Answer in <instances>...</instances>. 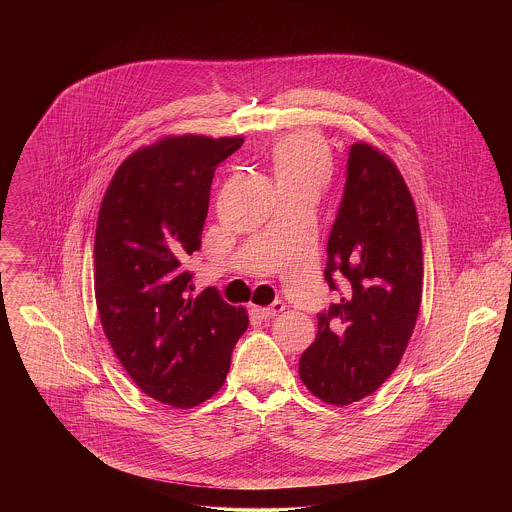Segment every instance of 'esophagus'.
I'll return each instance as SVG.
<instances>
[{"label":"esophagus","mask_w":512,"mask_h":512,"mask_svg":"<svg viewBox=\"0 0 512 512\" xmlns=\"http://www.w3.org/2000/svg\"><path fill=\"white\" fill-rule=\"evenodd\" d=\"M286 309V305H284V301H274L272 305H268V307H254V311L262 317V319H270V317H276L278 313H282Z\"/></svg>","instance_id":"34e87169"}]
</instances>
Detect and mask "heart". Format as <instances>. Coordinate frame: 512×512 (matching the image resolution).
Here are the masks:
<instances>
[{
  "mask_svg": "<svg viewBox=\"0 0 512 512\" xmlns=\"http://www.w3.org/2000/svg\"><path fill=\"white\" fill-rule=\"evenodd\" d=\"M278 187H309L317 193L333 173L331 149L313 132H295L280 138L270 149Z\"/></svg>",
  "mask_w": 512,
  "mask_h": 512,
  "instance_id": "b5f03b06",
  "label": "heart"
}]
</instances>
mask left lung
Masks as SVG:
<instances>
[{
    "instance_id": "left-lung-1",
    "label": "left lung",
    "mask_w": 512,
    "mask_h": 512,
    "mask_svg": "<svg viewBox=\"0 0 512 512\" xmlns=\"http://www.w3.org/2000/svg\"><path fill=\"white\" fill-rule=\"evenodd\" d=\"M325 280L345 293L317 315L299 378L319 400L347 406L376 392L400 365L422 303V234L396 163L365 142L349 151L343 201L327 242Z\"/></svg>"
}]
</instances>
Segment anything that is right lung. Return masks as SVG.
<instances>
[{
  "label": "right lung",
  "instance_id": "right-lung-1",
  "mask_svg": "<svg viewBox=\"0 0 512 512\" xmlns=\"http://www.w3.org/2000/svg\"><path fill=\"white\" fill-rule=\"evenodd\" d=\"M242 136H165L116 169L96 222L100 323L130 378L157 402L193 408L226 380L248 327L213 288L191 295L181 262L201 248L211 183Z\"/></svg>",
  "mask_w": 512,
  "mask_h": 512
}]
</instances>
